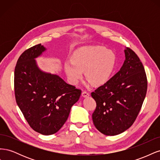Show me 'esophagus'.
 Masks as SVG:
<instances>
[{"instance_id":"1","label":"esophagus","mask_w":160,"mask_h":160,"mask_svg":"<svg viewBox=\"0 0 160 160\" xmlns=\"http://www.w3.org/2000/svg\"><path fill=\"white\" fill-rule=\"evenodd\" d=\"M81 95H82V96L83 97V98H88V97L89 96V93H88V92H87V91H85L82 92Z\"/></svg>"}]
</instances>
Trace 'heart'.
Returning a JSON list of instances; mask_svg holds the SVG:
<instances>
[{"instance_id": "heart-1", "label": "heart", "mask_w": 160, "mask_h": 160, "mask_svg": "<svg viewBox=\"0 0 160 160\" xmlns=\"http://www.w3.org/2000/svg\"><path fill=\"white\" fill-rule=\"evenodd\" d=\"M116 65L115 53L103 46L83 47L72 55V62L65 64L69 80L77 83L85 71L86 79L94 85L105 83L112 75Z\"/></svg>"}]
</instances>
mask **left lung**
<instances>
[{"mask_svg": "<svg viewBox=\"0 0 160 160\" xmlns=\"http://www.w3.org/2000/svg\"><path fill=\"white\" fill-rule=\"evenodd\" d=\"M122 68L91 96L96 101L93 124L105 135H116L129 129L136 119L146 95L148 81L139 58L129 48L124 50Z\"/></svg>", "mask_w": 160, "mask_h": 160, "instance_id": "1", "label": "left lung"}]
</instances>
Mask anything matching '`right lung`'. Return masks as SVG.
<instances>
[{"label":"right lung","mask_w":160,"mask_h":160,"mask_svg":"<svg viewBox=\"0 0 160 160\" xmlns=\"http://www.w3.org/2000/svg\"><path fill=\"white\" fill-rule=\"evenodd\" d=\"M45 51L38 44L22 53L14 69V85L17 103L28 123L35 132L49 135L66 122L81 91L38 68L35 59Z\"/></svg>","instance_id":"1"}]
</instances>
